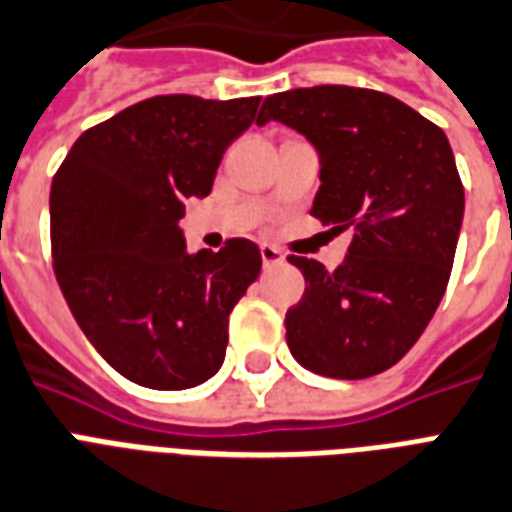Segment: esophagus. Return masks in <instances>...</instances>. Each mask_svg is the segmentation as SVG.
I'll return each instance as SVG.
<instances>
[{
	"instance_id": "esophagus-1",
	"label": "esophagus",
	"mask_w": 512,
	"mask_h": 512,
	"mask_svg": "<svg viewBox=\"0 0 512 512\" xmlns=\"http://www.w3.org/2000/svg\"><path fill=\"white\" fill-rule=\"evenodd\" d=\"M261 261H264V267H280L285 264V253L277 251L275 245H261Z\"/></svg>"
}]
</instances>
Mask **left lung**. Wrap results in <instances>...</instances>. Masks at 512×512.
<instances>
[{"label":"left lung","instance_id":"obj_1","mask_svg":"<svg viewBox=\"0 0 512 512\" xmlns=\"http://www.w3.org/2000/svg\"><path fill=\"white\" fill-rule=\"evenodd\" d=\"M269 120L318 149L312 216L352 229L334 272L288 256L307 283L285 312L288 350L331 379L382 374L417 344L449 283L465 213L449 138L398 98L347 85L269 95L256 125Z\"/></svg>","mask_w":512,"mask_h":512}]
</instances>
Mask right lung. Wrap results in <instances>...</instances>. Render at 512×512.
<instances>
[{
  "mask_svg": "<svg viewBox=\"0 0 512 512\" xmlns=\"http://www.w3.org/2000/svg\"><path fill=\"white\" fill-rule=\"evenodd\" d=\"M259 101L154 95L85 130L53 176L55 280L101 358L141 387H197L224 363L259 245L186 253L178 219L189 197L211 194Z\"/></svg>",
  "mask_w": 512,
  "mask_h": 512,
  "instance_id": "1",
  "label": "right lung"
}]
</instances>
